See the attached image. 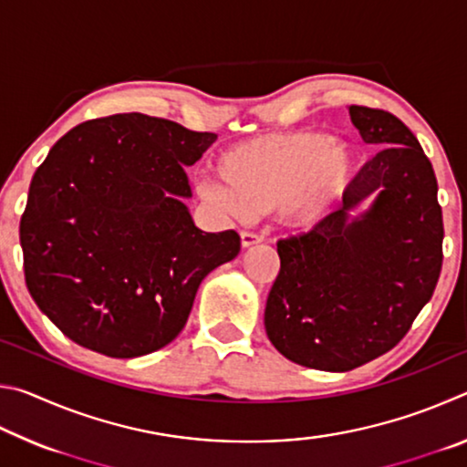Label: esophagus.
I'll return each instance as SVG.
<instances>
[{
    "label": "esophagus",
    "instance_id": "esophagus-1",
    "mask_svg": "<svg viewBox=\"0 0 467 467\" xmlns=\"http://www.w3.org/2000/svg\"><path fill=\"white\" fill-rule=\"evenodd\" d=\"M262 241H264V236L257 234V233H251V231H243L241 233V244H243L244 249L253 247V244H257V243H262Z\"/></svg>",
    "mask_w": 467,
    "mask_h": 467
}]
</instances>
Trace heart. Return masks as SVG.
<instances>
[{
    "instance_id": "b5f03b06",
    "label": "heart",
    "mask_w": 467,
    "mask_h": 467,
    "mask_svg": "<svg viewBox=\"0 0 467 467\" xmlns=\"http://www.w3.org/2000/svg\"><path fill=\"white\" fill-rule=\"evenodd\" d=\"M218 175L223 183L205 179L197 193L226 214L278 210L292 226H313L348 192L357 154L323 131L267 133L228 148L218 158Z\"/></svg>"
}]
</instances>
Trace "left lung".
<instances>
[{
    "instance_id": "8db88e82",
    "label": "left lung",
    "mask_w": 467,
    "mask_h": 467,
    "mask_svg": "<svg viewBox=\"0 0 467 467\" xmlns=\"http://www.w3.org/2000/svg\"><path fill=\"white\" fill-rule=\"evenodd\" d=\"M379 152L344 193V208L309 233L278 241L280 274L265 331L296 365L344 373L398 346L437 288L442 212L420 141L389 110L350 107ZM373 194L358 219L351 212Z\"/></svg>"
}]
</instances>
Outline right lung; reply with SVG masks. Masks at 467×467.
Returning a JSON list of instances; mask_svg holds the SVG:
<instances>
[{"label":"right lung","instance_id":"right-lung-1","mask_svg":"<svg viewBox=\"0 0 467 467\" xmlns=\"http://www.w3.org/2000/svg\"><path fill=\"white\" fill-rule=\"evenodd\" d=\"M216 138L123 113L76 125L47 154L20 220L25 280L72 342L110 358L161 350L205 275L239 255V233L200 231L183 203L185 167Z\"/></svg>","mask_w":467,"mask_h":467}]
</instances>
